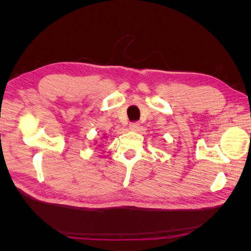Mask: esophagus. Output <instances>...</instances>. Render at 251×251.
<instances>
[{
	"mask_svg": "<svg viewBox=\"0 0 251 251\" xmlns=\"http://www.w3.org/2000/svg\"><path fill=\"white\" fill-rule=\"evenodd\" d=\"M128 127H130V130H133V131L138 130L139 123H137V121H135V123H131L130 126H128Z\"/></svg>",
	"mask_w": 251,
	"mask_h": 251,
	"instance_id": "1",
	"label": "esophagus"
}]
</instances>
